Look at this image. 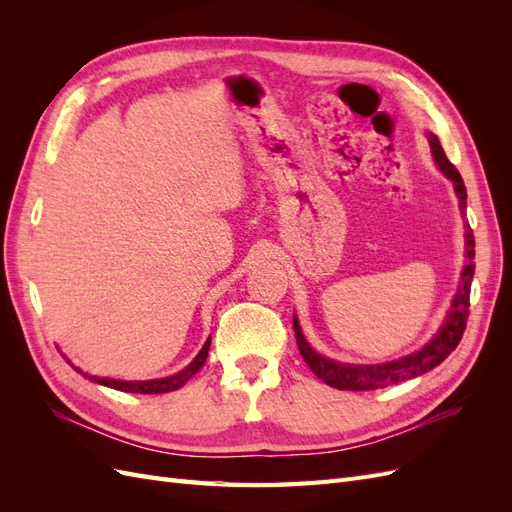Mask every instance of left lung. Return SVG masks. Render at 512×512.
I'll use <instances>...</instances> for the list:
<instances>
[{"instance_id": "obj_1", "label": "left lung", "mask_w": 512, "mask_h": 512, "mask_svg": "<svg viewBox=\"0 0 512 512\" xmlns=\"http://www.w3.org/2000/svg\"><path fill=\"white\" fill-rule=\"evenodd\" d=\"M427 141L431 147L433 162L438 164V168L442 170V175L446 179L453 181L455 194L459 198V211L463 218V215H466V207H468V192H466V185H463L459 170L451 162H448L436 134L427 132ZM463 239H466V265H463V271H461V282H459L457 294L453 297L451 309H448L442 327L423 348L401 356V359L378 363V365L339 363V361L329 359V356L316 352L312 346H309V342L301 331L299 318H297V314H294V318H292L294 335H297L301 356L309 365V369H312L322 382L333 386V389L374 391V389H384V386H391V384H399L404 380H412L416 376H423L429 369L438 367L461 342L463 331H466V320L470 316L468 307H470V284L474 277V235H472V228L468 222H463Z\"/></svg>"}]
</instances>
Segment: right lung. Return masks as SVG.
<instances>
[{
  "label": "right lung",
  "mask_w": 512,
  "mask_h": 512,
  "mask_svg": "<svg viewBox=\"0 0 512 512\" xmlns=\"http://www.w3.org/2000/svg\"><path fill=\"white\" fill-rule=\"evenodd\" d=\"M209 346H211V335L207 337L205 346L200 348V352L196 354V359L188 365L183 367L181 371H177V374L168 376V378H158V380H115V378H102V376H91V374H85L83 369H79L76 365L70 363V359H66L74 371H79L81 376H85L87 380L96 382V384H102V386H108V389H115V391H126V393H143V395H158V393H170V391H177L181 389V386L188 382L196 371L205 365L207 361V354H209Z\"/></svg>",
  "instance_id": "obj_1"
}]
</instances>
